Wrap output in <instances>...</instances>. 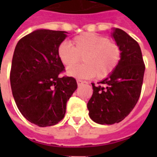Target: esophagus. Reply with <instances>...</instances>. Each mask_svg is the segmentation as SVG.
Wrapping results in <instances>:
<instances>
[{
	"instance_id": "34e87169",
	"label": "esophagus",
	"mask_w": 157,
	"mask_h": 157,
	"mask_svg": "<svg viewBox=\"0 0 157 157\" xmlns=\"http://www.w3.org/2000/svg\"><path fill=\"white\" fill-rule=\"evenodd\" d=\"M76 82H77V85H78V86H81V85H83V84L86 83V81H81V80H80V79H78V80H76Z\"/></svg>"
}]
</instances>
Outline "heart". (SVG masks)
<instances>
[{
	"instance_id": "b5f03b06",
	"label": "heart",
	"mask_w": 157,
	"mask_h": 157,
	"mask_svg": "<svg viewBox=\"0 0 157 157\" xmlns=\"http://www.w3.org/2000/svg\"><path fill=\"white\" fill-rule=\"evenodd\" d=\"M69 43L63 41L58 47V56L63 63L71 67L78 63L83 57L85 63L69 67V76L80 78L104 79L116 70L121 59V50L115 41L104 36L86 33L75 36Z\"/></svg>"
}]
</instances>
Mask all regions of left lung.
Returning a JSON list of instances; mask_svg holds the SVG:
<instances>
[{"instance_id":"left-lung-1","label":"left lung","mask_w":157,"mask_h":157,"mask_svg":"<svg viewBox=\"0 0 157 157\" xmlns=\"http://www.w3.org/2000/svg\"><path fill=\"white\" fill-rule=\"evenodd\" d=\"M121 50V59L113 72L98 86L87 103L89 116L101 124L119 123L130 113L141 94L145 64L139 43L121 29L112 34Z\"/></svg>"}]
</instances>
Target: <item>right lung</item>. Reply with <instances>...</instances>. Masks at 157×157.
<instances>
[{
  "label": "right lung",
  "instance_id": "right-lung-1",
  "mask_svg": "<svg viewBox=\"0 0 157 157\" xmlns=\"http://www.w3.org/2000/svg\"><path fill=\"white\" fill-rule=\"evenodd\" d=\"M66 32L36 30L18 40L11 64L10 86L18 110L40 127L58 124L77 88L76 79L59 77L65 71L58 47Z\"/></svg>",
  "mask_w": 157,
  "mask_h": 157
}]
</instances>
